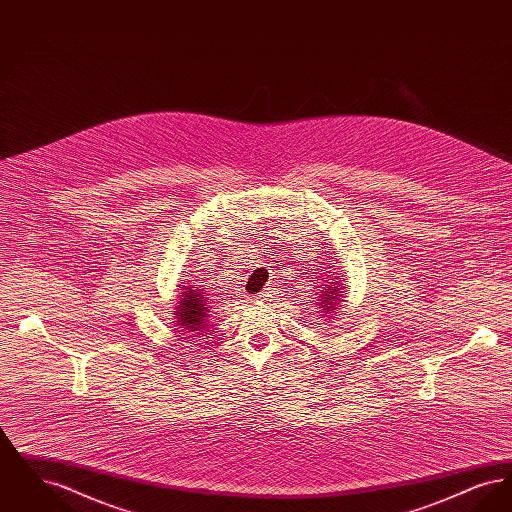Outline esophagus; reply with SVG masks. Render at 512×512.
<instances>
[{"label":"esophagus","instance_id":"obj_1","mask_svg":"<svg viewBox=\"0 0 512 512\" xmlns=\"http://www.w3.org/2000/svg\"><path fill=\"white\" fill-rule=\"evenodd\" d=\"M268 297H270V293L263 292V293H261V295H259V297H257V299H261V301H265V299H268Z\"/></svg>","mask_w":512,"mask_h":512}]
</instances>
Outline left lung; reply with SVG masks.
<instances>
[{
	"mask_svg": "<svg viewBox=\"0 0 512 512\" xmlns=\"http://www.w3.org/2000/svg\"><path fill=\"white\" fill-rule=\"evenodd\" d=\"M343 290H345V284H336V282H328V288L322 292L320 290V299H318V305H320V313L324 315H332L336 313L338 305H340L341 297H343Z\"/></svg>",
	"mask_w": 512,
	"mask_h": 512,
	"instance_id": "left-lung-1",
	"label": "left lung"
}]
</instances>
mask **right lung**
I'll return each instance as SVG.
<instances>
[{
    "label": "right lung",
    "mask_w": 512,
    "mask_h": 512,
    "mask_svg": "<svg viewBox=\"0 0 512 512\" xmlns=\"http://www.w3.org/2000/svg\"><path fill=\"white\" fill-rule=\"evenodd\" d=\"M207 303L201 290H194V286H182V295L180 301L176 305V320L180 324V328L188 330V332H197L205 326L207 322Z\"/></svg>",
    "instance_id": "add662e5"
}]
</instances>
